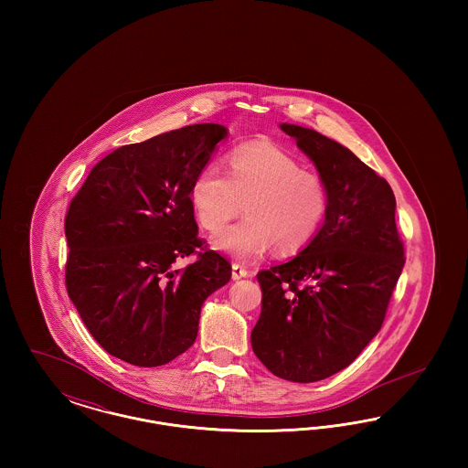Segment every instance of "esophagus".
<instances>
[{"label": "esophagus", "mask_w": 468, "mask_h": 468, "mask_svg": "<svg viewBox=\"0 0 468 468\" xmlns=\"http://www.w3.org/2000/svg\"><path fill=\"white\" fill-rule=\"evenodd\" d=\"M231 277H233V281L249 277V270L242 267V265H239V263H233V267H231Z\"/></svg>", "instance_id": "1"}]
</instances>
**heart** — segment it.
Here are the masks:
<instances>
[{"label":"heart","instance_id":"obj_1","mask_svg":"<svg viewBox=\"0 0 468 468\" xmlns=\"http://www.w3.org/2000/svg\"><path fill=\"white\" fill-rule=\"evenodd\" d=\"M189 201L201 228L218 229L242 210L240 223L210 237L216 250L237 261H252L275 245L294 252L309 244L330 208V193L317 172L275 144H250L229 156V176L208 161L191 182Z\"/></svg>","mask_w":468,"mask_h":468}]
</instances>
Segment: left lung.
Listing matches in <instances>:
<instances>
[{
	"label": "left lung",
	"mask_w": 468,
	"mask_h": 468,
	"mask_svg": "<svg viewBox=\"0 0 468 468\" xmlns=\"http://www.w3.org/2000/svg\"><path fill=\"white\" fill-rule=\"evenodd\" d=\"M330 193L321 229L291 261L261 270L254 355L277 378L315 382L349 367L378 335L405 263L389 184L347 147L281 124Z\"/></svg>",
	"instance_id": "obj_1"
}]
</instances>
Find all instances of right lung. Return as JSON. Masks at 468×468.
Here are the masks:
<instances>
[{
	"mask_svg": "<svg viewBox=\"0 0 468 468\" xmlns=\"http://www.w3.org/2000/svg\"><path fill=\"white\" fill-rule=\"evenodd\" d=\"M226 136L203 122L122 145L69 203L68 296L112 356L136 367L180 356L197 340L203 302L231 279V265L198 239L189 201L193 178ZM191 253L197 261L177 269Z\"/></svg>",
	"mask_w": 468,
	"mask_h": 468,
	"instance_id": "add662e5",
	"label": "right lung"
}]
</instances>
